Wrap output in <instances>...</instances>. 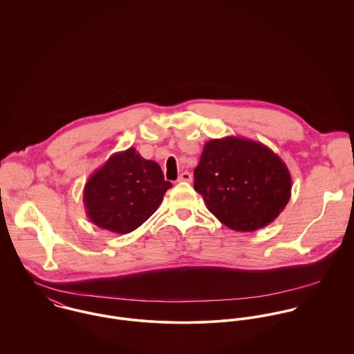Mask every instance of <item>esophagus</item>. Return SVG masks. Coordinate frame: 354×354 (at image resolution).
<instances>
[{
  "label": "esophagus",
  "instance_id": "esophagus-1",
  "mask_svg": "<svg viewBox=\"0 0 354 354\" xmlns=\"http://www.w3.org/2000/svg\"><path fill=\"white\" fill-rule=\"evenodd\" d=\"M191 183L192 181V174L189 171H184L178 176V183Z\"/></svg>",
  "mask_w": 354,
  "mask_h": 354
}]
</instances>
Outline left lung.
Segmentation results:
<instances>
[{
  "instance_id": "left-lung-1",
  "label": "left lung",
  "mask_w": 354,
  "mask_h": 354,
  "mask_svg": "<svg viewBox=\"0 0 354 354\" xmlns=\"http://www.w3.org/2000/svg\"><path fill=\"white\" fill-rule=\"evenodd\" d=\"M194 177L209 212L236 232L267 226L292 195L285 162L260 142L236 136L207 142Z\"/></svg>"
}]
</instances>
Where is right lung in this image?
<instances>
[{
	"label": "right lung",
	"instance_id": "1",
	"mask_svg": "<svg viewBox=\"0 0 354 354\" xmlns=\"http://www.w3.org/2000/svg\"><path fill=\"white\" fill-rule=\"evenodd\" d=\"M171 183L160 166L133 147L113 153L84 185L83 202L88 219L98 227L127 234L156 211Z\"/></svg>",
	"mask_w": 354,
	"mask_h": 354
}]
</instances>
